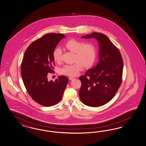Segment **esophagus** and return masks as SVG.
<instances>
[{
	"label": "esophagus",
	"instance_id": "34e87169",
	"mask_svg": "<svg viewBox=\"0 0 146 146\" xmlns=\"http://www.w3.org/2000/svg\"><path fill=\"white\" fill-rule=\"evenodd\" d=\"M75 79V78L74 77H70L69 78V80H74Z\"/></svg>",
	"mask_w": 146,
	"mask_h": 146
}]
</instances>
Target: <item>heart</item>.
<instances>
[{"instance_id": "b5f03b06", "label": "heart", "mask_w": 146, "mask_h": 146, "mask_svg": "<svg viewBox=\"0 0 146 146\" xmlns=\"http://www.w3.org/2000/svg\"><path fill=\"white\" fill-rule=\"evenodd\" d=\"M67 49L75 53V60L77 62L70 65H65L60 70L62 75L74 76L76 75L82 68V65L86 67L91 66L96 58V50L91 44H84L75 40H68L65 44ZM62 50L59 48L54 49L53 58L55 62H60L61 59Z\"/></svg>"}]
</instances>
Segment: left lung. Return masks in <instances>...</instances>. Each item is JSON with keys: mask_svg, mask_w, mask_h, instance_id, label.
I'll return each mask as SVG.
<instances>
[{"mask_svg": "<svg viewBox=\"0 0 146 146\" xmlns=\"http://www.w3.org/2000/svg\"><path fill=\"white\" fill-rule=\"evenodd\" d=\"M82 38L97 40L99 59L95 66L79 78L80 98L86 106H102L115 96L121 84L123 59L119 50L104 34L95 32Z\"/></svg>", "mask_w": 146, "mask_h": 146, "instance_id": "8db88e82", "label": "left lung"}]
</instances>
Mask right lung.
Returning <instances> with one entry per match:
<instances>
[{"instance_id":"obj_1","label":"right lung","mask_w":146,"mask_h":146,"mask_svg":"<svg viewBox=\"0 0 146 146\" xmlns=\"http://www.w3.org/2000/svg\"><path fill=\"white\" fill-rule=\"evenodd\" d=\"M65 37L62 34H45L28 47L22 59L21 73L27 91L34 101L43 106L57 104L68 81L64 75L58 76L54 81L48 80L54 65L53 51Z\"/></svg>"}]
</instances>
